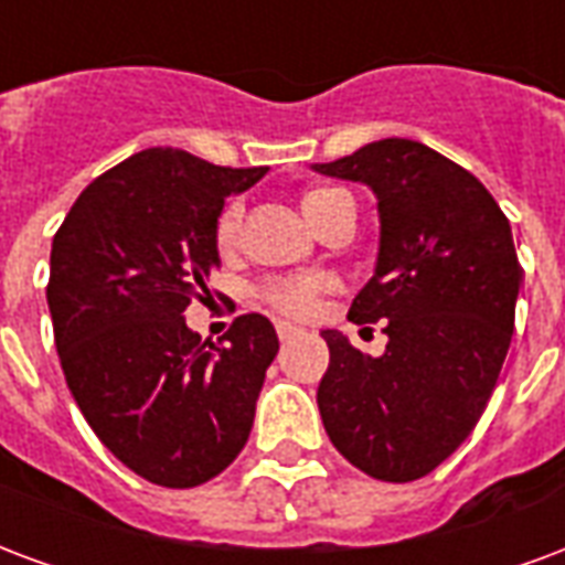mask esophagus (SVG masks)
Returning a JSON list of instances; mask_svg holds the SVG:
<instances>
[{
  "label": "esophagus",
  "mask_w": 565,
  "mask_h": 565,
  "mask_svg": "<svg viewBox=\"0 0 565 565\" xmlns=\"http://www.w3.org/2000/svg\"><path fill=\"white\" fill-rule=\"evenodd\" d=\"M275 329H278V338H281V341H290V338L302 335V329H299V326H294V323H278Z\"/></svg>",
  "instance_id": "1"
}]
</instances>
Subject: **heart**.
I'll list each match as a JSON object with an SVG mask.
<instances>
[{
    "instance_id": "1",
    "label": "heart",
    "mask_w": 565,
    "mask_h": 565,
    "mask_svg": "<svg viewBox=\"0 0 565 565\" xmlns=\"http://www.w3.org/2000/svg\"><path fill=\"white\" fill-rule=\"evenodd\" d=\"M302 209L308 221L315 224L317 230H326L338 215H353L356 218V206L353 200L344 191L338 188H311L302 198ZM242 209L239 200H233L227 206L221 209L218 227H215V242H218L221 250H233L236 242H239L242 230ZM335 290V278L329 275H305V278H271L266 287H263V299L278 311V315L287 317H308L315 311L323 294Z\"/></svg>"
}]
</instances>
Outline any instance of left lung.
<instances>
[{"label":"left lung","instance_id":"left-lung-1","mask_svg":"<svg viewBox=\"0 0 565 565\" xmlns=\"http://www.w3.org/2000/svg\"><path fill=\"white\" fill-rule=\"evenodd\" d=\"M311 170L377 198V263L350 320H386L388 338L374 359L323 329V428L362 473L413 482L470 437L497 386L521 287L512 227L473 173L419 140L386 137Z\"/></svg>","mask_w":565,"mask_h":565}]
</instances>
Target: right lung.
Returning a JSON list of instances; mask_svg holds the SVG:
<instances>
[{
  "instance_id": "add662e5",
  "label": "right lung",
  "mask_w": 565,
  "mask_h": 565,
  "mask_svg": "<svg viewBox=\"0 0 565 565\" xmlns=\"http://www.w3.org/2000/svg\"><path fill=\"white\" fill-rule=\"evenodd\" d=\"M269 167H218L170 146L98 177L50 250L47 305L62 371L98 440L164 488L218 476L248 443L275 326L242 315L227 344L185 323L218 269L215 227L230 194Z\"/></svg>"
}]
</instances>
